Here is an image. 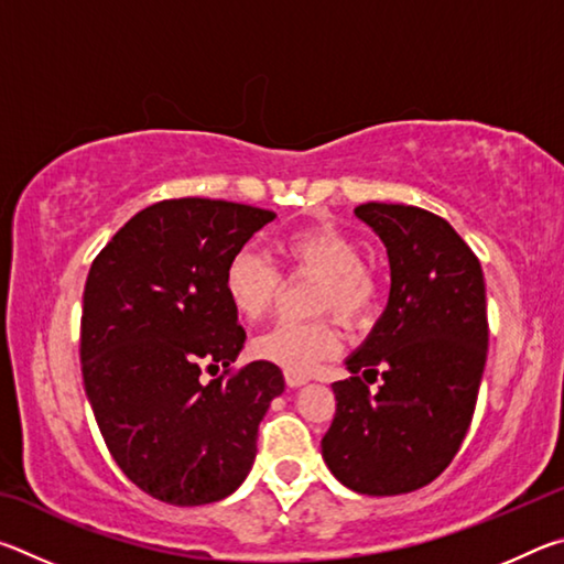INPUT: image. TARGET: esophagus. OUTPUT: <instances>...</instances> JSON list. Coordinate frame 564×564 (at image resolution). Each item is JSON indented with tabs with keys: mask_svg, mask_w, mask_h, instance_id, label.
Listing matches in <instances>:
<instances>
[{
	"mask_svg": "<svg viewBox=\"0 0 564 564\" xmlns=\"http://www.w3.org/2000/svg\"><path fill=\"white\" fill-rule=\"evenodd\" d=\"M283 376H285V383H289L291 388H299V386L305 383V380H308V378L301 376V373H291V370H285Z\"/></svg>",
	"mask_w": 564,
	"mask_h": 564,
	"instance_id": "obj_1",
	"label": "esophagus"
}]
</instances>
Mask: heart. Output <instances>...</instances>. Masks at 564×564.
I'll return each instance as SVG.
<instances>
[{"label": "heart", "mask_w": 564, "mask_h": 564, "mask_svg": "<svg viewBox=\"0 0 564 564\" xmlns=\"http://www.w3.org/2000/svg\"><path fill=\"white\" fill-rule=\"evenodd\" d=\"M285 273L318 275L313 291V313H336L346 326L366 323L380 301V275L360 259V243L336 226L316 224L285 234L275 243ZM281 273L256 248H238L224 271V291L234 311L246 321H259L271 311ZM338 328L333 318L279 321L253 340V352L291 373H311L318 362L338 350Z\"/></svg>", "instance_id": "b5f03b06"}]
</instances>
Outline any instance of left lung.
Returning a JSON list of instances; mask_svg holds the SVG:
<instances>
[{"label":"left lung","instance_id":"1","mask_svg":"<svg viewBox=\"0 0 564 564\" xmlns=\"http://www.w3.org/2000/svg\"><path fill=\"white\" fill-rule=\"evenodd\" d=\"M356 216L388 248L390 299L348 358L350 378L333 383L321 447L346 488L383 498L433 482L460 451L488 358V305L480 261L445 218L380 202Z\"/></svg>","mask_w":564,"mask_h":564}]
</instances>
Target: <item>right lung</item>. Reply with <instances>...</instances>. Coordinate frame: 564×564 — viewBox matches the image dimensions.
I'll list each match as a JSON object with an SVG mask.
<instances>
[{
  "label": "right lung",
  "mask_w": 564,
  "mask_h": 564,
  "mask_svg": "<svg viewBox=\"0 0 564 564\" xmlns=\"http://www.w3.org/2000/svg\"><path fill=\"white\" fill-rule=\"evenodd\" d=\"M273 216L221 198H166L123 224L89 269L84 388L121 473L161 502L194 508L231 495L283 390L275 362L234 368L246 330L224 291L228 259Z\"/></svg>",
  "instance_id": "add662e5"
}]
</instances>
